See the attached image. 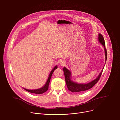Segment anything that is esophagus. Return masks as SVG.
<instances>
[{
  "instance_id": "34e87169",
  "label": "esophagus",
  "mask_w": 120,
  "mask_h": 120,
  "mask_svg": "<svg viewBox=\"0 0 120 120\" xmlns=\"http://www.w3.org/2000/svg\"><path fill=\"white\" fill-rule=\"evenodd\" d=\"M59 63H60V64L61 65L64 66V65L65 64V61H64V60H61V61H60V62H59Z\"/></svg>"
}]
</instances>
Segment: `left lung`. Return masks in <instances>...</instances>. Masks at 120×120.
Returning <instances> with one entry per match:
<instances>
[{
  "label": "left lung",
  "instance_id": "8db88e82",
  "mask_svg": "<svg viewBox=\"0 0 120 120\" xmlns=\"http://www.w3.org/2000/svg\"><path fill=\"white\" fill-rule=\"evenodd\" d=\"M98 41L99 42L104 46L105 47V61L107 60V51L105 48V42L104 38L103 36L101 35V34H99L98 35ZM104 68L102 70H101V72L98 75V76L92 82L87 83L86 84H82V83H78L77 82H74L71 79V72L67 69V68L65 67L63 68V71L64 74V77L65 80L66 82V84L67 85V87L68 89L70 91L72 92H83L84 91H86L92 88L94 85L98 82L99 80L100 77L101 75L102 71H103Z\"/></svg>",
  "mask_w": 120,
  "mask_h": 120
}]
</instances>
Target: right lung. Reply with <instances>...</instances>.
I'll list each match as a JSON object with an SVG mask.
<instances>
[{
  "instance_id": "right-lung-1",
  "label": "right lung",
  "mask_w": 120,
  "mask_h": 120,
  "mask_svg": "<svg viewBox=\"0 0 120 120\" xmlns=\"http://www.w3.org/2000/svg\"><path fill=\"white\" fill-rule=\"evenodd\" d=\"M57 68V66L56 65L55 66V67L52 69V70L51 71V73H50V75H49V77L48 78V79L47 80V82H46V83L45 84L44 86L39 89H35V90H28L27 89H25L24 88L25 90L27 91L28 92L31 93H33V94H42L44 93L45 92H46L48 89V86H49V84L50 81V79L51 78V76H52V75L54 72V71Z\"/></svg>"
}]
</instances>
